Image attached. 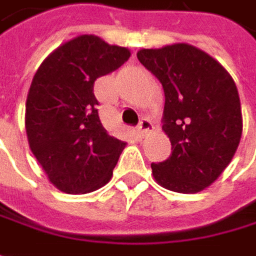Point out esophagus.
Returning <instances> with one entry per match:
<instances>
[{"mask_svg": "<svg viewBox=\"0 0 256 256\" xmlns=\"http://www.w3.org/2000/svg\"><path fill=\"white\" fill-rule=\"evenodd\" d=\"M152 128H154V126H152L151 122L148 118H142L139 126H138V132H139L140 136H146L148 133H151Z\"/></svg>", "mask_w": 256, "mask_h": 256, "instance_id": "1", "label": "esophagus"}]
</instances>
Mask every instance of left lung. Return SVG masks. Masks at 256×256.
I'll list each match as a JSON object with an SVG mask.
<instances>
[{
	"mask_svg": "<svg viewBox=\"0 0 256 256\" xmlns=\"http://www.w3.org/2000/svg\"><path fill=\"white\" fill-rule=\"evenodd\" d=\"M138 60L161 82L166 94L162 130L172 155L151 164L155 182L177 194L211 186L233 160L244 120L230 73L189 44L140 50Z\"/></svg>",
	"mask_w": 256,
	"mask_h": 256,
	"instance_id": "left-lung-1",
	"label": "left lung"
}]
</instances>
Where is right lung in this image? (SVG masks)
<instances>
[{
  "mask_svg": "<svg viewBox=\"0 0 256 256\" xmlns=\"http://www.w3.org/2000/svg\"><path fill=\"white\" fill-rule=\"evenodd\" d=\"M130 58L124 46L79 35L57 46L30 83L24 128L51 184L70 195L105 186L126 144L110 136L95 108L94 83Z\"/></svg>",
  "mask_w": 256,
  "mask_h": 256,
  "instance_id": "obj_1",
  "label": "right lung"
}]
</instances>
